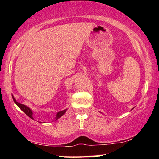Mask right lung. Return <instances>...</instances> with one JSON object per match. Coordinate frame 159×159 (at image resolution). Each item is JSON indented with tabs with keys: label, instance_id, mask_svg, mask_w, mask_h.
<instances>
[{
	"label": "right lung",
	"instance_id": "right-lung-1",
	"mask_svg": "<svg viewBox=\"0 0 159 159\" xmlns=\"http://www.w3.org/2000/svg\"><path fill=\"white\" fill-rule=\"evenodd\" d=\"M12 97H13V100H14V103H16L17 106H19V108H20V109H21V111H23L25 112V114H27V116L30 117V118L33 119V117H32V110L30 109V108L29 107H27V106L24 105V104H21V103H18V102H17V101H16V99L14 98V97L13 96V95H12ZM66 110H67V109H65V110H64V111H61L58 112L57 114H56V118H55V120H57V119H59L61 116H62L63 115H64V114H65V112L66 111Z\"/></svg>",
	"mask_w": 159,
	"mask_h": 159
}]
</instances>
